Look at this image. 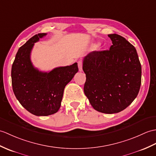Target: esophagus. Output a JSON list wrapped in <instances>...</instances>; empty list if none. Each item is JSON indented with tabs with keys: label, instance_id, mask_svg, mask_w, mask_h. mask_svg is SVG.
Masks as SVG:
<instances>
[{
	"label": "esophagus",
	"instance_id": "1",
	"mask_svg": "<svg viewBox=\"0 0 156 156\" xmlns=\"http://www.w3.org/2000/svg\"><path fill=\"white\" fill-rule=\"evenodd\" d=\"M78 68L80 71H82V62L80 60L78 62Z\"/></svg>",
	"mask_w": 156,
	"mask_h": 156
}]
</instances>
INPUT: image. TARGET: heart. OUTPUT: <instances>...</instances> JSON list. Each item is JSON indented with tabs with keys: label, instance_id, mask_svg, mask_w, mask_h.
Listing matches in <instances>:
<instances>
[{
	"label": "heart",
	"instance_id": "heart-1",
	"mask_svg": "<svg viewBox=\"0 0 156 156\" xmlns=\"http://www.w3.org/2000/svg\"><path fill=\"white\" fill-rule=\"evenodd\" d=\"M98 44H95V45H94V47H95V48H96V47H98Z\"/></svg>",
	"mask_w": 156,
	"mask_h": 156
}]
</instances>
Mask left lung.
I'll return each instance as SVG.
<instances>
[{
  "instance_id": "1",
  "label": "left lung",
  "mask_w": 156,
  "mask_h": 156,
  "mask_svg": "<svg viewBox=\"0 0 156 156\" xmlns=\"http://www.w3.org/2000/svg\"><path fill=\"white\" fill-rule=\"evenodd\" d=\"M109 50L93 51L83 60L86 80L85 95L94 109L104 114L118 113L137 97L142 66L135 47L122 36L108 34Z\"/></svg>"
}]
</instances>
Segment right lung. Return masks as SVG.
Segmentation results:
<instances>
[{"label":"right lung","instance_id":"add662e5","mask_svg":"<svg viewBox=\"0 0 156 156\" xmlns=\"http://www.w3.org/2000/svg\"><path fill=\"white\" fill-rule=\"evenodd\" d=\"M46 34H36L20 47L11 70L12 90L16 99L27 111L38 116L58 111L65 86L78 71L76 62L48 72L34 67L30 60L32 49L34 43Z\"/></svg>","mask_w":156,"mask_h":156}]
</instances>
